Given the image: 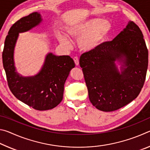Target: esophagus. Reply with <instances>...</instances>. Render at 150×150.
I'll return each mask as SVG.
<instances>
[{"mask_svg":"<svg viewBox=\"0 0 150 150\" xmlns=\"http://www.w3.org/2000/svg\"><path fill=\"white\" fill-rule=\"evenodd\" d=\"M73 60H74L75 63L76 65H78L79 63V58L77 57H73Z\"/></svg>","mask_w":150,"mask_h":150,"instance_id":"1","label":"esophagus"}]
</instances>
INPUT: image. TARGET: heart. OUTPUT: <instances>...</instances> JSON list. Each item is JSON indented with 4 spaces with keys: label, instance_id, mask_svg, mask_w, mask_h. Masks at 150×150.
I'll list each match as a JSON object with an SVG mask.
<instances>
[{
    "label": "heart",
    "instance_id": "heart-1",
    "mask_svg": "<svg viewBox=\"0 0 150 150\" xmlns=\"http://www.w3.org/2000/svg\"><path fill=\"white\" fill-rule=\"evenodd\" d=\"M110 30V24L105 20L90 19L75 25L67 30L69 37L79 40V45L83 51H91L98 46ZM63 44L71 46L69 40L65 37L61 39Z\"/></svg>",
    "mask_w": 150,
    "mask_h": 150
}]
</instances>
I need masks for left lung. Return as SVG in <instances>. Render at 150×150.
I'll use <instances>...</instances> for the list:
<instances>
[{"mask_svg": "<svg viewBox=\"0 0 150 150\" xmlns=\"http://www.w3.org/2000/svg\"><path fill=\"white\" fill-rule=\"evenodd\" d=\"M116 59L127 67L121 74L114 64ZM79 64L94 106L105 112L123 107L139 95L146 80L148 50L141 30L130 22L112 41L83 53Z\"/></svg>", "mask_w": 150, "mask_h": 150, "instance_id": "1", "label": "left lung"}]
</instances>
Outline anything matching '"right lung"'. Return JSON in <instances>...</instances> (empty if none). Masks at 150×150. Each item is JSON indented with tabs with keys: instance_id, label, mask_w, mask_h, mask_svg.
Returning a JSON list of instances; mask_svg holds the SVG:
<instances>
[{
	"instance_id": "add662e5",
	"label": "right lung",
	"mask_w": 150,
	"mask_h": 150,
	"mask_svg": "<svg viewBox=\"0 0 150 150\" xmlns=\"http://www.w3.org/2000/svg\"><path fill=\"white\" fill-rule=\"evenodd\" d=\"M41 21L40 14L33 12L12 25L5 39L2 63L12 93L35 110H47L62 102L65 82L75 63L69 55L56 56L49 54L42 70L34 77H20L15 72L13 55L18 33L32 29Z\"/></svg>"
}]
</instances>
